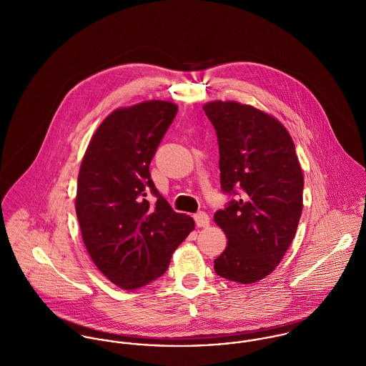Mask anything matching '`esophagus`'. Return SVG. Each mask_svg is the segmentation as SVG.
Segmentation results:
<instances>
[{"mask_svg": "<svg viewBox=\"0 0 366 366\" xmlns=\"http://www.w3.org/2000/svg\"><path fill=\"white\" fill-rule=\"evenodd\" d=\"M194 221H196V225L200 227V228H202V227L206 228V227H209V215H207L204 211L196 212V214H194Z\"/></svg>", "mask_w": 366, "mask_h": 366, "instance_id": "obj_1", "label": "esophagus"}]
</instances>
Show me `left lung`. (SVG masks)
Segmentation results:
<instances>
[{
  "label": "left lung",
  "instance_id": "1",
  "mask_svg": "<svg viewBox=\"0 0 366 366\" xmlns=\"http://www.w3.org/2000/svg\"><path fill=\"white\" fill-rule=\"evenodd\" d=\"M219 151L221 190L214 214L228 238L214 261L218 276L249 285L267 276L290 247L303 209V173L295 144L273 117L251 105H204Z\"/></svg>",
  "mask_w": 366,
  "mask_h": 366
}]
</instances>
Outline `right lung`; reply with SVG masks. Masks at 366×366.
I'll use <instances>...</instances> for the list:
<instances>
[{
	"instance_id": "obj_1",
	"label": "right lung",
	"mask_w": 366,
	"mask_h": 366,
	"mask_svg": "<svg viewBox=\"0 0 366 366\" xmlns=\"http://www.w3.org/2000/svg\"><path fill=\"white\" fill-rule=\"evenodd\" d=\"M176 114L177 105L159 100L118 108L80 166L76 212L84 245L100 272L127 290L160 277L194 229L193 218L173 211L157 192L149 172Z\"/></svg>"
}]
</instances>
